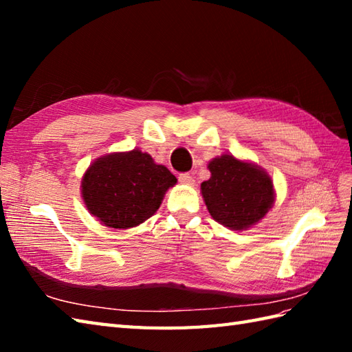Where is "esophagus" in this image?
Instances as JSON below:
<instances>
[{
  "instance_id": "34e87169",
  "label": "esophagus",
  "mask_w": 352,
  "mask_h": 352,
  "mask_svg": "<svg viewBox=\"0 0 352 352\" xmlns=\"http://www.w3.org/2000/svg\"><path fill=\"white\" fill-rule=\"evenodd\" d=\"M178 180H180L183 184H193V182H195L190 174H182L178 177Z\"/></svg>"
}]
</instances>
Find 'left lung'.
<instances>
[{"label":"left lung","instance_id":"obj_1","mask_svg":"<svg viewBox=\"0 0 352 352\" xmlns=\"http://www.w3.org/2000/svg\"><path fill=\"white\" fill-rule=\"evenodd\" d=\"M212 177L201 193L212 218L230 230H246L263 219L275 199L274 184L265 169L222 154L208 162Z\"/></svg>","mask_w":352,"mask_h":352}]
</instances>
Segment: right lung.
<instances>
[{"label": "right lung", "instance_id": "right-lung-1", "mask_svg": "<svg viewBox=\"0 0 352 352\" xmlns=\"http://www.w3.org/2000/svg\"><path fill=\"white\" fill-rule=\"evenodd\" d=\"M175 183L166 166L134 148L96 159L81 180V197L89 213L101 223L125 230L151 218Z\"/></svg>", "mask_w": 352, "mask_h": 352}]
</instances>
